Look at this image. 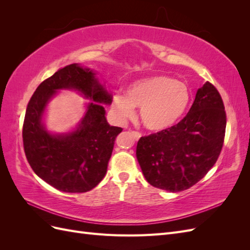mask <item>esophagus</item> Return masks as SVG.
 I'll return each mask as SVG.
<instances>
[{
  "mask_svg": "<svg viewBox=\"0 0 250 250\" xmlns=\"http://www.w3.org/2000/svg\"><path fill=\"white\" fill-rule=\"evenodd\" d=\"M131 135H132V138H133L135 141H139L140 138L142 137L141 133L138 132V131H132V132H131Z\"/></svg>",
  "mask_w": 250,
  "mask_h": 250,
  "instance_id": "obj_1",
  "label": "esophagus"
}]
</instances>
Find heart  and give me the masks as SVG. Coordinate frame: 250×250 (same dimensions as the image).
<instances>
[{
    "instance_id": "b5f03b06",
    "label": "heart",
    "mask_w": 250,
    "mask_h": 250,
    "mask_svg": "<svg viewBox=\"0 0 250 250\" xmlns=\"http://www.w3.org/2000/svg\"><path fill=\"white\" fill-rule=\"evenodd\" d=\"M191 102V92L185 83L165 75L139 79L128 85L126 95L116 94L112 108L124 121L141 108L142 122L147 129L161 132L176 125Z\"/></svg>"
}]
</instances>
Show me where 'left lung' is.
I'll use <instances>...</instances> for the list:
<instances>
[{
	"label": "left lung",
	"mask_w": 250,
	"mask_h": 250,
	"mask_svg": "<svg viewBox=\"0 0 250 250\" xmlns=\"http://www.w3.org/2000/svg\"><path fill=\"white\" fill-rule=\"evenodd\" d=\"M226 116L216 87L197 89L188 115L169 129L141 138L137 158L148 183L172 193L191 188L217 162L223 146Z\"/></svg>",
	"instance_id": "8db88e82"
}]
</instances>
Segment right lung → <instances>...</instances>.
I'll use <instances>...</instances> for the list:
<instances>
[{"label": "right lung", "mask_w": 250, "mask_h": 250, "mask_svg": "<svg viewBox=\"0 0 250 250\" xmlns=\"http://www.w3.org/2000/svg\"><path fill=\"white\" fill-rule=\"evenodd\" d=\"M74 90L90 100L78 125L66 133L47 130L44 118L49 101L59 90ZM112 95L96 71L79 63L58 70L42 82L28 103L22 126L27 160L40 178L59 191H90L104 178L117 135L123 129L110 126L104 105Z\"/></svg>", "instance_id": "right-lung-1"}]
</instances>
